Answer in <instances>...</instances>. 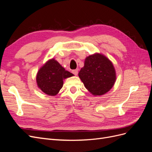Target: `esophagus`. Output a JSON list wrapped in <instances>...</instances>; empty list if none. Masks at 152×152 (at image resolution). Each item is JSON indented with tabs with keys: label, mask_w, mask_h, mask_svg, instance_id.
Instances as JSON below:
<instances>
[{
	"label": "esophagus",
	"mask_w": 152,
	"mask_h": 152,
	"mask_svg": "<svg viewBox=\"0 0 152 152\" xmlns=\"http://www.w3.org/2000/svg\"><path fill=\"white\" fill-rule=\"evenodd\" d=\"M72 73H73V74H74L75 75H77V74H78V70H73L72 71Z\"/></svg>",
	"instance_id": "1"
}]
</instances>
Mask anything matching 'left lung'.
<instances>
[{"instance_id": "left-lung-1", "label": "left lung", "mask_w": 152, "mask_h": 152, "mask_svg": "<svg viewBox=\"0 0 152 152\" xmlns=\"http://www.w3.org/2000/svg\"><path fill=\"white\" fill-rule=\"evenodd\" d=\"M79 77L86 88L94 96L107 93L116 80V73L112 61L104 55L96 53L85 59Z\"/></svg>"}]
</instances>
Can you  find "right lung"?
Returning a JSON list of instances; mask_svg holds the SVG:
<instances>
[{"mask_svg":"<svg viewBox=\"0 0 152 152\" xmlns=\"http://www.w3.org/2000/svg\"><path fill=\"white\" fill-rule=\"evenodd\" d=\"M73 75L53 58L39 69L36 80L39 88L44 93L49 96H55L62 88L63 80Z\"/></svg>","mask_w":152,"mask_h":152,"instance_id":"obj_1","label":"right lung"}]
</instances>
